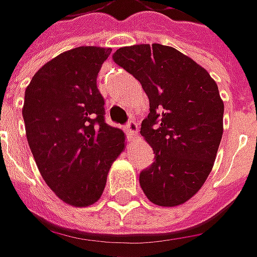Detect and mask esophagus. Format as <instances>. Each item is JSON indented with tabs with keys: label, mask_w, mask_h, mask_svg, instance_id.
<instances>
[{
	"label": "esophagus",
	"mask_w": 257,
	"mask_h": 257,
	"mask_svg": "<svg viewBox=\"0 0 257 257\" xmlns=\"http://www.w3.org/2000/svg\"><path fill=\"white\" fill-rule=\"evenodd\" d=\"M126 134H128L129 139H134V138H137L138 134V123L135 120H131L128 125H126Z\"/></svg>",
	"instance_id": "1"
}]
</instances>
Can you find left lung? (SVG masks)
I'll use <instances>...</instances> for the list:
<instances>
[{
  "label": "left lung",
  "instance_id": "1",
  "mask_svg": "<svg viewBox=\"0 0 257 257\" xmlns=\"http://www.w3.org/2000/svg\"><path fill=\"white\" fill-rule=\"evenodd\" d=\"M112 59L137 78L149 98L141 134L155 162L139 175L146 198L172 208L196 195L208 179L223 135V101L209 72L172 47L141 44Z\"/></svg>",
  "mask_w": 257,
  "mask_h": 257
}]
</instances>
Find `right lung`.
I'll list each match as a JSON object with an SVG mask.
<instances>
[{"label":"right lung","mask_w":257,"mask_h":257,"mask_svg":"<svg viewBox=\"0 0 257 257\" xmlns=\"http://www.w3.org/2000/svg\"><path fill=\"white\" fill-rule=\"evenodd\" d=\"M111 48L78 47L48 61L25 89L23 116L35 164L45 183L68 205L101 198L125 134L105 122L96 86Z\"/></svg>","instance_id":"obj_1"}]
</instances>
